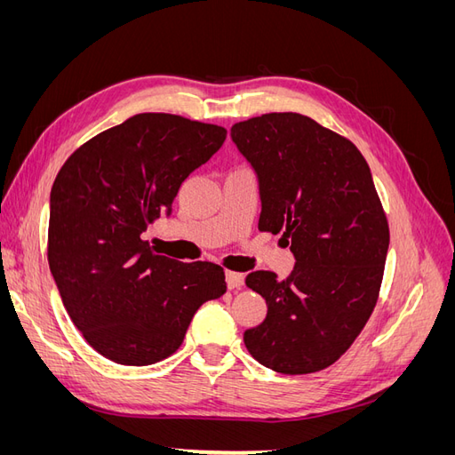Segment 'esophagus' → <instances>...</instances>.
<instances>
[{
  "instance_id": "esophagus-1",
  "label": "esophagus",
  "mask_w": 455,
  "mask_h": 455,
  "mask_svg": "<svg viewBox=\"0 0 455 455\" xmlns=\"http://www.w3.org/2000/svg\"><path fill=\"white\" fill-rule=\"evenodd\" d=\"M244 283V275L243 273H235V271H226V284L229 291L233 288H241Z\"/></svg>"
}]
</instances>
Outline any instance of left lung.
<instances>
[{"label":"left lung","instance_id":"left-lung-1","mask_svg":"<svg viewBox=\"0 0 455 455\" xmlns=\"http://www.w3.org/2000/svg\"><path fill=\"white\" fill-rule=\"evenodd\" d=\"M231 140L259 184V231L283 233L296 266L246 277L267 304L243 339L279 374H313L334 364L376 307L389 249V224L356 146L301 114L235 123Z\"/></svg>","mask_w":455,"mask_h":455}]
</instances>
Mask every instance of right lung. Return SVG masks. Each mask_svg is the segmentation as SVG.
<instances>
[{
	"label": "right lung",
	"mask_w": 455,
	"mask_h": 455,
	"mask_svg": "<svg viewBox=\"0 0 455 455\" xmlns=\"http://www.w3.org/2000/svg\"><path fill=\"white\" fill-rule=\"evenodd\" d=\"M226 134L182 116L139 114L79 146L54 178L49 267L72 323L106 359H167L196 311L226 292L220 266L182 264L142 239Z\"/></svg>",
	"instance_id": "obj_1"
}]
</instances>
